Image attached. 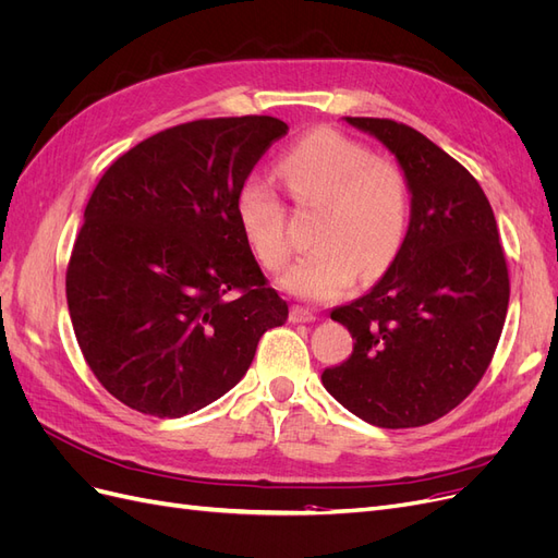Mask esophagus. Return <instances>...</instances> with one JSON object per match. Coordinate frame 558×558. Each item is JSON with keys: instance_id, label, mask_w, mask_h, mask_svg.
Returning a JSON list of instances; mask_svg holds the SVG:
<instances>
[{"instance_id": "esophagus-1", "label": "esophagus", "mask_w": 558, "mask_h": 558, "mask_svg": "<svg viewBox=\"0 0 558 558\" xmlns=\"http://www.w3.org/2000/svg\"><path fill=\"white\" fill-rule=\"evenodd\" d=\"M289 318L293 320V324H312V320H314L316 316H314V312H310V310H302V307H291V314H289Z\"/></svg>"}]
</instances>
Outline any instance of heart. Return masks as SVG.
Masks as SVG:
<instances>
[{
	"label": "heart",
	"mask_w": 558,
	"mask_h": 558,
	"mask_svg": "<svg viewBox=\"0 0 558 558\" xmlns=\"http://www.w3.org/2000/svg\"><path fill=\"white\" fill-rule=\"evenodd\" d=\"M295 205L318 209L312 240L316 248L298 258L279 279L291 295L330 300L351 281L384 275L402 246L410 223V183L391 160L335 130L300 140L277 165ZM244 238L267 269H281L291 256L286 207L275 185L248 177L234 195Z\"/></svg>",
	"instance_id": "1"
}]
</instances>
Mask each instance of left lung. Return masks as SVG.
<instances>
[{
    "label": "left lung",
    "instance_id": "8db88e82",
    "mask_svg": "<svg viewBox=\"0 0 558 558\" xmlns=\"http://www.w3.org/2000/svg\"><path fill=\"white\" fill-rule=\"evenodd\" d=\"M344 121L396 156L410 183V228L373 289L330 312L356 342L320 381L367 424L426 426L470 396L500 340L510 277L496 216L477 179L414 128Z\"/></svg>",
    "mask_w": 558,
    "mask_h": 558
}]
</instances>
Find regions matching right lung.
I'll return each mask as SVG.
<instances>
[{"label":"right lung","instance_id":"right-lung-1","mask_svg":"<svg viewBox=\"0 0 558 558\" xmlns=\"http://www.w3.org/2000/svg\"><path fill=\"white\" fill-rule=\"evenodd\" d=\"M289 125L207 118L118 158L93 191L66 267L83 359L128 408L160 418L226 396L289 305L269 289L234 195Z\"/></svg>","mask_w":558,"mask_h":558}]
</instances>
